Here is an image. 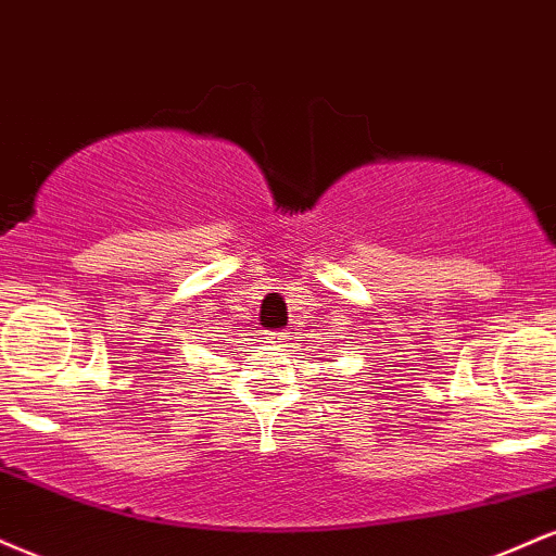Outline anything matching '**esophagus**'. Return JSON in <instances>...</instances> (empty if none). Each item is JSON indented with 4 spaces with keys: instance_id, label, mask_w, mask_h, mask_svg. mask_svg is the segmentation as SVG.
<instances>
[{
    "instance_id": "1",
    "label": "esophagus",
    "mask_w": 556,
    "mask_h": 556,
    "mask_svg": "<svg viewBox=\"0 0 556 556\" xmlns=\"http://www.w3.org/2000/svg\"><path fill=\"white\" fill-rule=\"evenodd\" d=\"M267 336H270V343H286L289 332H267Z\"/></svg>"
}]
</instances>
